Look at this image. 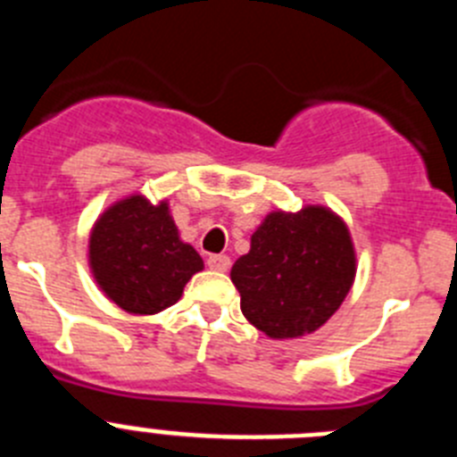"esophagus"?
<instances>
[{
  "label": "esophagus",
  "mask_w": 457,
  "mask_h": 457,
  "mask_svg": "<svg viewBox=\"0 0 457 457\" xmlns=\"http://www.w3.org/2000/svg\"><path fill=\"white\" fill-rule=\"evenodd\" d=\"M228 265H231V258L224 256V253H212V256H208V268L215 270V272H226Z\"/></svg>",
  "instance_id": "34e87169"
}]
</instances>
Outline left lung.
Instances as JSON below:
<instances>
[{"mask_svg":"<svg viewBox=\"0 0 457 457\" xmlns=\"http://www.w3.org/2000/svg\"><path fill=\"white\" fill-rule=\"evenodd\" d=\"M240 309L272 338L316 332L354 281L350 233L334 212L309 205L297 215L272 212L252 236V249L231 268Z\"/></svg>","mask_w":457,"mask_h":457,"instance_id":"left-lung-1","label":"left lung"}]
</instances>
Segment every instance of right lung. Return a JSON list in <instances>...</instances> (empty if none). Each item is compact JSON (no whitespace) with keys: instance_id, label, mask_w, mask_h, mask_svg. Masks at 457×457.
<instances>
[{"instance_id":"right-lung-1","label":"right lung","mask_w":457,"mask_h":457,"mask_svg":"<svg viewBox=\"0 0 457 457\" xmlns=\"http://www.w3.org/2000/svg\"><path fill=\"white\" fill-rule=\"evenodd\" d=\"M88 261L100 288L128 313L151 316L176 304L204 261L180 242L167 204L130 196L112 205L91 233Z\"/></svg>"}]
</instances>
